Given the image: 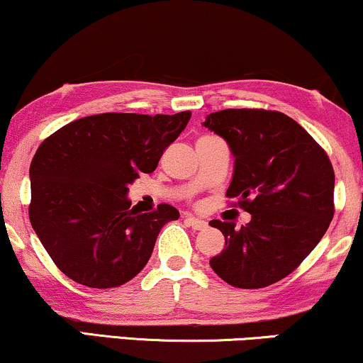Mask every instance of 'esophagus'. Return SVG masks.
<instances>
[{"label": "esophagus", "mask_w": 363, "mask_h": 363, "mask_svg": "<svg viewBox=\"0 0 363 363\" xmlns=\"http://www.w3.org/2000/svg\"><path fill=\"white\" fill-rule=\"evenodd\" d=\"M185 220H186V223H188V226H191L193 230H198V231H200V230H205V228L208 226V225H206V221L198 220V218L191 216V215H188V216L185 218Z\"/></svg>", "instance_id": "esophagus-1"}]
</instances>
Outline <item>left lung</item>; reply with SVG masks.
<instances>
[{
    "label": "left lung",
    "instance_id": "left-lung-1",
    "mask_svg": "<svg viewBox=\"0 0 363 363\" xmlns=\"http://www.w3.org/2000/svg\"><path fill=\"white\" fill-rule=\"evenodd\" d=\"M203 125L230 145L235 172L226 196L251 215L241 228L210 221L226 245L210 266L240 289L274 284L311 255L334 218L329 157L282 112L226 108L210 113Z\"/></svg>",
    "mask_w": 363,
    "mask_h": 363
}]
</instances>
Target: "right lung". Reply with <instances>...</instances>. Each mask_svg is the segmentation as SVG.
Returning <instances> with one entry per match:
<instances>
[{
	"label": "right lung",
	"mask_w": 363,
	"mask_h": 363,
	"mask_svg": "<svg viewBox=\"0 0 363 363\" xmlns=\"http://www.w3.org/2000/svg\"><path fill=\"white\" fill-rule=\"evenodd\" d=\"M191 112L97 113L77 118L39 145L29 168V221L59 269L79 284L111 289L150 259L170 205L130 210L128 185L155 170Z\"/></svg>",
	"instance_id": "obj_1"
}]
</instances>
